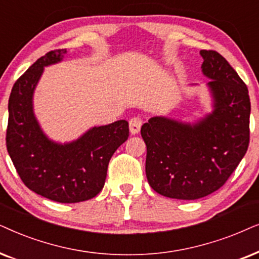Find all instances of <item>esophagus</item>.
<instances>
[{"instance_id":"1","label":"esophagus","mask_w":259,"mask_h":259,"mask_svg":"<svg viewBox=\"0 0 259 259\" xmlns=\"http://www.w3.org/2000/svg\"><path fill=\"white\" fill-rule=\"evenodd\" d=\"M141 126H142V118H141V117H133V118L129 120V130L132 135L139 134Z\"/></svg>"}]
</instances>
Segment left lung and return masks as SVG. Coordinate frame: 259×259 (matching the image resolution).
Returning a JSON list of instances; mask_svg holds the SVG:
<instances>
[{"label":"left lung","mask_w":259,"mask_h":259,"mask_svg":"<svg viewBox=\"0 0 259 259\" xmlns=\"http://www.w3.org/2000/svg\"><path fill=\"white\" fill-rule=\"evenodd\" d=\"M212 112L186 123L155 116L141 129L147 146L150 187L171 199L195 200L215 192L245 155L250 141V97L246 85L225 58L200 51Z\"/></svg>","instance_id":"left-lung-1"}]
</instances>
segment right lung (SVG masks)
Returning a JSON list of instances; mask_svg holds the SVG:
<instances>
[{
  "label": "right lung",
  "mask_w": 259,
  "mask_h": 259,
  "mask_svg": "<svg viewBox=\"0 0 259 259\" xmlns=\"http://www.w3.org/2000/svg\"><path fill=\"white\" fill-rule=\"evenodd\" d=\"M66 53L48 52L14 84L6 141L17 174L30 191L61 204H73L92 199L104 187L109 161L127 140L129 124L120 119L94 126L67 143L48 139L34 115V91L44 68L60 63Z\"/></svg>",
  "instance_id": "add662e5"
}]
</instances>
